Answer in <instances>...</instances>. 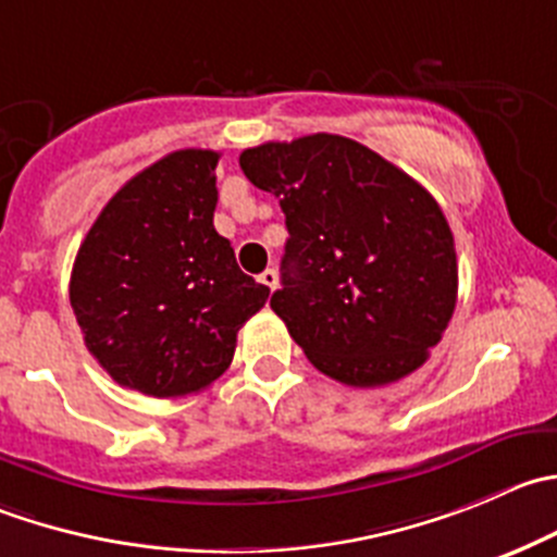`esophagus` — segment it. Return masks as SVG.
<instances>
[{"label":"esophagus","mask_w":557,"mask_h":557,"mask_svg":"<svg viewBox=\"0 0 557 557\" xmlns=\"http://www.w3.org/2000/svg\"><path fill=\"white\" fill-rule=\"evenodd\" d=\"M258 283L267 285L269 290H274V288H277V272H274V269H267V272H261Z\"/></svg>","instance_id":"1"}]
</instances>
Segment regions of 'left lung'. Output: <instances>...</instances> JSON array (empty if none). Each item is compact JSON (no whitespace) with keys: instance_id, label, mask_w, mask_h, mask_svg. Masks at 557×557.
I'll return each instance as SVG.
<instances>
[{"instance_id":"obj_1","label":"left lung","mask_w":557,"mask_h":557,"mask_svg":"<svg viewBox=\"0 0 557 557\" xmlns=\"http://www.w3.org/2000/svg\"><path fill=\"white\" fill-rule=\"evenodd\" d=\"M239 165L285 214L269 305L312 367L359 388L419 370L457 305L455 236L435 198L343 135L261 144Z\"/></svg>"}]
</instances>
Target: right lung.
<instances>
[{
    "instance_id": "1",
    "label": "right lung",
    "mask_w": 557,
    "mask_h": 557,
    "mask_svg": "<svg viewBox=\"0 0 557 557\" xmlns=\"http://www.w3.org/2000/svg\"><path fill=\"white\" fill-rule=\"evenodd\" d=\"M220 154L180 149L135 174L81 242L70 305L89 354L149 397L201 392L269 299L214 231Z\"/></svg>"
}]
</instances>
